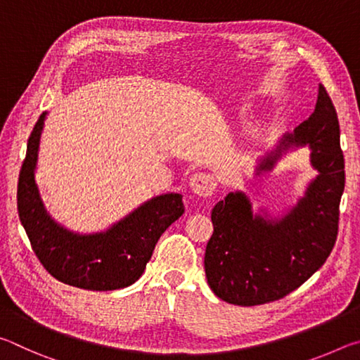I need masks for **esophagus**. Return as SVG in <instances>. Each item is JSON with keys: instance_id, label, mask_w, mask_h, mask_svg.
Instances as JSON below:
<instances>
[{"instance_id": "1", "label": "esophagus", "mask_w": 360, "mask_h": 360, "mask_svg": "<svg viewBox=\"0 0 360 360\" xmlns=\"http://www.w3.org/2000/svg\"><path fill=\"white\" fill-rule=\"evenodd\" d=\"M188 186H191L192 192L195 195H198V197H202V198H208L216 192L217 182H216L214 176L210 173H197L192 176Z\"/></svg>"}]
</instances>
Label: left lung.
<instances>
[{
    "mask_svg": "<svg viewBox=\"0 0 360 360\" xmlns=\"http://www.w3.org/2000/svg\"><path fill=\"white\" fill-rule=\"evenodd\" d=\"M307 144L319 174L283 219L252 214L243 192L229 193L212 208L214 231L206 245L205 271L211 290L224 302L254 307L279 300L330 255L338 235L345 158L337 111L322 84L314 112L262 158L257 173L270 172L292 146Z\"/></svg>",
    "mask_w": 360,
    "mask_h": 360,
    "instance_id": "obj_1",
    "label": "left lung"
}]
</instances>
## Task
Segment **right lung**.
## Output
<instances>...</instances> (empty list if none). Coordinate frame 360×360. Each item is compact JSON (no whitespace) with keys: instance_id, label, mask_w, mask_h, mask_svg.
<instances>
[{"instance_id":"right-lung-1","label":"right lung","mask_w":360,"mask_h":360,"mask_svg":"<svg viewBox=\"0 0 360 360\" xmlns=\"http://www.w3.org/2000/svg\"><path fill=\"white\" fill-rule=\"evenodd\" d=\"M46 112L28 138L17 186V210L42 266L65 284L87 290H114L138 281L163 231L184 212L182 195L165 193L139 206L101 233L77 235L47 214L34 182Z\"/></svg>"}]
</instances>
